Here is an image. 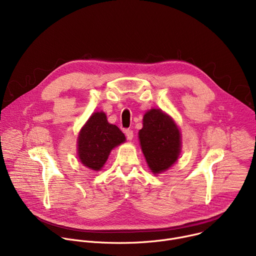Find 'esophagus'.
<instances>
[{"instance_id":"1","label":"esophagus","mask_w":256,"mask_h":256,"mask_svg":"<svg viewBox=\"0 0 256 256\" xmlns=\"http://www.w3.org/2000/svg\"><path fill=\"white\" fill-rule=\"evenodd\" d=\"M124 132H126V138H128V140H132V138H134V132H132V130H130V128H126V130H124Z\"/></svg>"}]
</instances>
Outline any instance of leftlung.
<instances>
[{
	"label": "left lung",
	"instance_id": "1",
	"mask_svg": "<svg viewBox=\"0 0 256 256\" xmlns=\"http://www.w3.org/2000/svg\"><path fill=\"white\" fill-rule=\"evenodd\" d=\"M138 138L146 160L155 174L167 170L176 162L180 153V132L166 114L159 109L146 114Z\"/></svg>",
	"mask_w": 256,
	"mask_h": 256
}]
</instances>
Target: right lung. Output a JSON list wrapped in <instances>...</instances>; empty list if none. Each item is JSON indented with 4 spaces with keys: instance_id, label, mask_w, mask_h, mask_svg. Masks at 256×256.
Here are the masks:
<instances>
[{
    "instance_id": "add662e5",
    "label": "right lung",
    "mask_w": 256,
    "mask_h": 256,
    "mask_svg": "<svg viewBox=\"0 0 256 256\" xmlns=\"http://www.w3.org/2000/svg\"><path fill=\"white\" fill-rule=\"evenodd\" d=\"M124 140L122 132L116 126L108 124L104 112H95L79 134V159L88 168L100 170L110 151Z\"/></svg>"
}]
</instances>
